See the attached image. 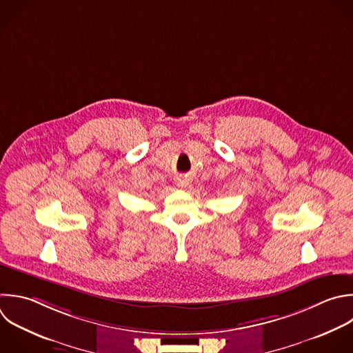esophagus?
<instances>
[{
  "label": "esophagus",
  "mask_w": 353,
  "mask_h": 353,
  "mask_svg": "<svg viewBox=\"0 0 353 353\" xmlns=\"http://www.w3.org/2000/svg\"><path fill=\"white\" fill-rule=\"evenodd\" d=\"M176 183H178V186L185 188V186H188V185H189V179H188V176H186V175H179V176H178V179H176Z\"/></svg>",
  "instance_id": "34e87169"
}]
</instances>
